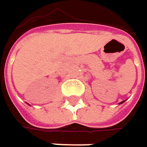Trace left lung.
<instances>
[{"mask_svg": "<svg viewBox=\"0 0 147 147\" xmlns=\"http://www.w3.org/2000/svg\"><path fill=\"white\" fill-rule=\"evenodd\" d=\"M123 102H119V103H123Z\"/></svg>", "mask_w": 147, "mask_h": 147, "instance_id": "obj_1", "label": "left lung"}]
</instances>
